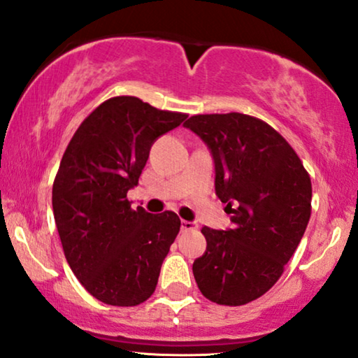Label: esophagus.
Returning <instances> with one entry per match:
<instances>
[{
	"mask_svg": "<svg viewBox=\"0 0 358 358\" xmlns=\"http://www.w3.org/2000/svg\"><path fill=\"white\" fill-rule=\"evenodd\" d=\"M198 224L196 222H192V221H182V231L187 232V231H192V229H196Z\"/></svg>",
	"mask_w": 358,
	"mask_h": 358,
	"instance_id": "obj_1",
	"label": "esophagus"
}]
</instances>
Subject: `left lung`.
Segmentation results:
<instances>
[{
	"mask_svg": "<svg viewBox=\"0 0 358 358\" xmlns=\"http://www.w3.org/2000/svg\"><path fill=\"white\" fill-rule=\"evenodd\" d=\"M185 127L201 137L216 165V194L232 229L204 226L206 252L193 275L209 301L242 306L282 276L311 216V178L287 139L242 113L196 114Z\"/></svg>",
	"mask_w": 358,
	"mask_h": 358,
	"instance_id": "obj_1",
	"label": "left lung"
}]
</instances>
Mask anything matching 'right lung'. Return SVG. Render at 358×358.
<instances>
[{"mask_svg":"<svg viewBox=\"0 0 358 358\" xmlns=\"http://www.w3.org/2000/svg\"><path fill=\"white\" fill-rule=\"evenodd\" d=\"M188 114L114 96L85 117L66 145L52 188L65 259L85 289L111 306H137L155 292L162 262L180 232L173 211L131 208L157 137Z\"/></svg>","mask_w":358,"mask_h":358,"instance_id":"1","label":"right lung"}]
</instances>
